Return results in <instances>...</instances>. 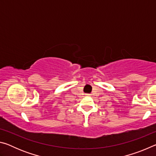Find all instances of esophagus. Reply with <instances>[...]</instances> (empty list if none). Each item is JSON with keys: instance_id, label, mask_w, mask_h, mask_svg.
Here are the masks:
<instances>
[{"instance_id": "esophagus-1", "label": "esophagus", "mask_w": 156, "mask_h": 156, "mask_svg": "<svg viewBox=\"0 0 156 156\" xmlns=\"http://www.w3.org/2000/svg\"><path fill=\"white\" fill-rule=\"evenodd\" d=\"M86 96H91V94H86Z\"/></svg>"}]
</instances>
